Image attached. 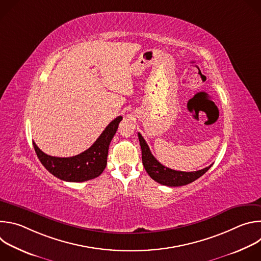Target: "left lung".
Returning a JSON list of instances; mask_svg holds the SVG:
<instances>
[{
	"instance_id": "1",
	"label": "left lung",
	"mask_w": 261,
	"mask_h": 261,
	"mask_svg": "<svg viewBox=\"0 0 261 261\" xmlns=\"http://www.w3.org/2000/svg\"><path fill=\"white\" fill-rule=\"evenodd\" d=\"M138 139L141 146V155H142V164L144 166L145 171L150 175L154 180L157 182L169 186V187H178V186H185L188 185L201 175H203L211 167L212 165L197 171H178L170 169L164 165H162L151 153L150 147H148L147 143L143 139L140 133H138Z\"/></svg>"
}]
</instances>
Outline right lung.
<instances>
[{"mask_svg":"<svg viewBox=\"0 0 261 261\" xmlns=\"http://www.w3.org/2000/svg\"><path fill=\"white\" fill-rule=\"evenodd\" d=\"M122 120L120 116L110 122L91 147L73 157L60 158L46 155L33 141L37 157L51 174L62 180L77 182L93 179L106 167L108 147Z\"/></svg>","mask_w":261,"mask_h":261,"instance_id":"1","label":"right lung"}]
</instances>
